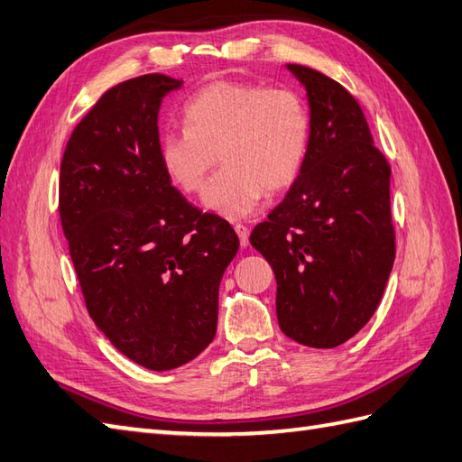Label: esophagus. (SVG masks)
<instances>
[{
    "label": "esophagus",
    "mask_w": 462,
    "mask_h": 462,
    "mask_svg": "<svg viewBox=\"0 0 462 462\" xmlns=\"http://www.w3.org/2000/svg\"><path fill=\"white\" fill-rule=\"evenodd\" d=\"M235 233H237V237L243 246L249 245V227H246V225H243V223L235 225Z\"/></svg>",
    "instance_id": "esophagus-1"
}]
</instances>
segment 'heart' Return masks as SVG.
I'll return each instance as SVG.
<instances>
[{
    "mask_svg": "<svg viewBox=\"0 0 462 462\" xmlns=\"http://www.w3.org/2000/svg\"><path fill=\"white\" fill-rule=\"evenodd\" d=\"M182 129L166 131L159 159L184 194H199L219 159L204 204L229 217L251 213L268 192L296 182L311 139L306 97L288 86L213 82L186 101Z\"/></svg>",
    "mask_w": 462,
    "mask_h": 462,
    "instance_id": "1",
    "label": "heart"
}]
</instances>
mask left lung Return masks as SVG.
<instances>
[{"instance_id":"obj_1","label":"left lung","mask_w":462,"mask_h":462,"mask_svg":"<svg viewBox=\"0 0 462 462\" xmlns=\"http://www.w3.org/2000/svg\"><path fill=\"white\" fill-rule=\"evenodd\" d=\"M311 139L280 204L251 233L276 276V316L290 339L333 348L374 316L396 256L390 164L358 101L333 78L301 64Z\"/></svg>"}]
</instances>
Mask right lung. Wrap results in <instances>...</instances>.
I'll list each match as a JSON object with an SVG mask.
<instances>
[{
    "mask_svg": "<svg viewBox=\"0 0 462 462\" xmlns=\"http://www.w3.org/2000/svg\"><path fill=\"white\" fill-rule=\"evenodd\" d=\"M182 86L144 74L101 96L60 162L59 213L89 318L149 370L196 358L217 329L219 282L239 237L194 208L159 159L162 97Z\"/></svg>",
    "mask_w": 462,
    "mask_h": 462,
    "instance_id": "obj_1",
    "label": "right lung"
}]
</instances>
